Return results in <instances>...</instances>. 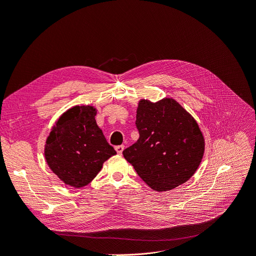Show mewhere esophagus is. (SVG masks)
I'll return each instance as SVG.
<instances>
[{"label":"esophagus","mask_w":256,"mask_h":256,"mask_svg":"<svg viewBox=\"0 0 256 256\" xmlns=\"http://www.w3.org/2000/svg\"><path fill=\"white\" fill-rule=\"evenodd\" d=\"M115 150L119 155H121L122 152H123V150H124V146H115Z\"/></svg>","instance_id":"1"}]
</instances>
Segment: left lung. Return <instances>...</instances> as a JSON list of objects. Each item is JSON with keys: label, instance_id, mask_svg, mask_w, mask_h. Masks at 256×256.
<instances>
[{"label": "left lung", "instance_id": "1", "mask_svg": "<svg viewBox=\"0 0 256 256\" xmlns=\"http://www.w3.org/2000/svg\"><path fill=\"white\" fill-rule=\"evenodd\" d=\"M139 139L123 150L141 179L164 192L188 182L200 166L204 138L196 120L173 98L138 102Z\"/></svg>", "mask_w": 256, "mask_h": 256}]
</instances>
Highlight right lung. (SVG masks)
I'll return each instance as SVG.
<instances>
[{
  "label": "right lung",
  "instance_id": "add662e5",
  "mask_svg": "<svg viewBox=\"0 0 256 256\" xmlns=\"http://www.w3.org/2000/svg\"><path fill=\"white\" fill-rule=\"evenodd\" d=\"M92 106H74L56 121L46 139L44 155L52 171L66 186L82 188L97 176L104 162L116 155Z\"/></svg>",
  "mask_w": 256,
  "mask_h": 256
}]
</instances>
